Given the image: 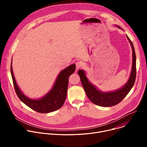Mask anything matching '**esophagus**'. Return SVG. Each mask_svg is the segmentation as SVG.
Listing matches in <instances>:
<instances>
[{"mask_svg":"<svg viewBox=\"0 0 147 147\" xmlns=\"http://www.w3.org/2000/svg\"><path fill=\"white\" fill-rule=\"evenodd\" d=\"M76 70H79L82 66V64L81 61H77L76 62Z\"/></svg>","mask_w":147,"mask_h":147,"instance_id":"obj_1","label":"esophagus"}]
</instances>
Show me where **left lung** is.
Returning a JSON list of instances; mask_svg holds the SVG:
<instances>
[{
	"mask_svg": "<svg viewBox=\"0 0 147 147\" xmlns=\"http://www.w3.org/2000/svg\"><path fill=\"white\" fill-rule=\"evenodd\" d=\"M117 27L121 28L117 26ZM126 36L130 42L133 51V66L129 79L122 88L116 91L109 92H102L99 91L95 86L90 82L86 76L84 71L83 70H79L78 71L82 86L84 89L87 96L92 103L96 105L103 107H110L116 105L120 103L128 94L134 84L136 78V53L133 42L127 35Z\"/></svg>",
	"mask_w": 147,
	"mask_h": 147,
	"instance_id": "left-lung-1",
	"label": "left lung"
}]
</instances>
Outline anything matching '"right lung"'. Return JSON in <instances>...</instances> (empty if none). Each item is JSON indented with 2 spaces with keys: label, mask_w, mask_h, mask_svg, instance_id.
<instances>
[{
  "label": "right lung",
  "mask_w": 147,
  "mask_h": 147,
  "mask_svg": "<svg viewBox=\"0 0 147 147\" xmlns=\"http://www.w3.org/2000/svg\"><path fill=\"white\" fill-rule=\"evenodd\" d=\"M75 70L76 65L73 64L61 70L57 76L52 90L47 95L39 99H32L27 97L20 91L16 83L11 65V74L17 96L29 108L41 113L55 111L63 106L66 98L69 78Z\"/></svg>",
  "instance_id": "add662e5"
}]
</instances>
